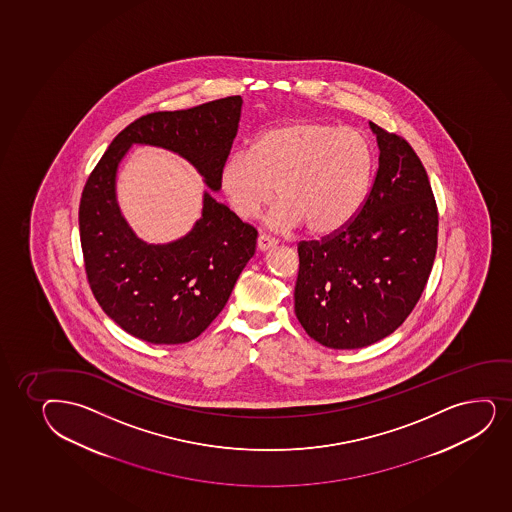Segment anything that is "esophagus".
Returning a JSON list of instances; mask_svg holds the SVG:
<instances>
[{
  "label": "esophagus",
  "mask_w": 512,
  "mask_h": 512,
  "mask_svg": "<svg viewBox=\"0 0 512 512\" xmlns=\"http://www.w3.org/2000/svg\"><path fill=\"white\" fill-rule=\"evenodd\" d=\"M277 246V241L270 237V235L259 234L258 235V249L259 251H268L271 247Z\"/></svg>",
  "instance_id": "1"
}]
</instances>
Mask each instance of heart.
Instances as JSON below:
<instances>
[{"label": "heart", "mask_w": 512, "mask_h": 512, "mask_svg": "<svg viewBox=\"0 0 512 512\" xmlns=\"http://www.w3.org/2000/svg\"><path fill=\"white\" fill-rule=\"evenodd\" d=\"M374 171L371 141L360 131L319 121H295L268 130L253 150L230 153L220 169V188L242 220L266 215L275 230L307 224L314 235L345 229L364 205Z\"/></svg>", "instance_id": "obj_1"}]
</instances>
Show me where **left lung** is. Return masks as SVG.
<instances>
[{
	"label": "left lung",
	"mask_w": 512,
	"mask_h": 512,
	"mask_svg": "<svg viewBox=\"0 0 512 512\" xmlns=\"http://www.w3.org/2000/svg\"><path fill=\"white\" fill-rule=\"evenodd\" d=\"M371 124L379 169L352 222L299 242L295 316L335 350L369 347L400 328L429 280L439 213L429 177L408 141Z\"/></svg>",
	"instance_id": "8db88e82"
}]
</instances>
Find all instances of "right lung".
<instances>
[{"mask_svg":"<svg viewBox=\"0 0 512 512\" xmlns=\"http://www.w3.org/2000/svg\"><path fill=\"white\" fill-rule=\"evenodd\" d=\"M241 107V95H234L141 116L112 140L83 188L78 224L90 288L107 316L140 340L177 345L200 336L253 258L258 232L205 191L201 217L188 234L147 244L119 210V164L133 145L165 148L188 160L206 186L218 191Z\"/></svg>","mask_w":512,"mask_h":512,"instance_id":"add662e5","label":"right lung"}]
</instances>
